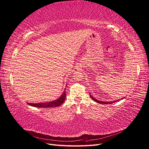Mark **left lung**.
<instances>
[{"mask_svg":"<svg viewBox=\"0 0 149 149\" xmlns=\"http://www.w3.org/2000/svg\"><path fill=\"white\" fill-rule=\"evenodd\" d=\"M90 97H91V99L93 100H94L95 102H97V103H100V104H111V103H113V102H117V101H118V100H117V101H113V102H102V101H98V100H96V99H95L94 97H93L91 95H90Z\"/></svg>","mask_w":149,"mask_h":149,"instance_id":"obj_1","label":"left lung"}]
</instances>
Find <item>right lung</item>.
I'll list each match as a JSON object with an SVG mask.
<instances>
[{
  "label": "right lung",
  "mask_w": 149,
  "mask_h": 149,
  "mask_svg": "<svg viewBox=\"0 0 149 149\" xmlns=\"http://www.w3.org/2000/svg\"><path fill=\"white\" fill-rule=\"evenodd\" d=\"M65 92L64 91L62 95L60 96V97L58 100H55L54 101L49 102H44V103H38V104H32V103H28L27 104L29 105L33 106V107H39V108H47V107H58L64 102V101L65 100Z\"/></svg>",
  "instance_id": "right-lung-1"
}]
</instances>
